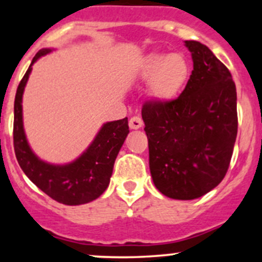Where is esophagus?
<instances>
[{
	"label": "esophagus",
	"mask_w": 262,
	"mask_h": 262,
	"mask_svg": "<svg viewBox=\"0 0 262 262\" xmlns=\"http://www.w3.org/2000/svg\"><path fill=\"white\" fill-rule=\"evenodd\" d=\"M142 125H143V120H142L139 116H132V118L129 119V126H130L132 129H139Z\"/></svg>",
	"instance_id": "obj_1"
}]
</instances>
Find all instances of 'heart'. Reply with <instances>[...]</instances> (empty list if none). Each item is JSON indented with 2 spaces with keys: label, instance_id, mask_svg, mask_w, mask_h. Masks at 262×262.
I'll return each mask as SVG.
<instances>
[{
  "label": "heart",
  "instance_id": "heart-1",
  "mask_svg": "<svg viewBox=\"0 0 262 262\" xmlns=\"http://www.w3.org/2000/svg\"><path fill=\"white\" fill-rule=\"evenodd\" d=\"M190 72L189 60L180 53L149 54L141 68L142 78L150 80V95L160 101L178 96L189 80Z\"/></svg>",
  "mask_w": 262,
  "mask_h": 262
}]
</instances>
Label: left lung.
I'll return each instance as SVG.
<instances>
[{
    "label": "left lung",
    "mask_w": 262,
    "mask_h": 262,
    "mask_svg": "<svg viewBox=\"0 0 262 262\" xmlns=\"http://www.w3.org/2000/svg\"><path fill=\"white\" fill-rule=\"evenodd\" d=\"M192 70L180 96L142 106L156 187L172 199L192 200L226 176L238 128L236 84L228 68L199 41H185Z\"/></svg>",
    "instance_id": "obj_1"
}]
</instances>
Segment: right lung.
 I'll use <instances>...</instances> for the list:
<instances>
[{"label": "right lung", "instance_id": "obj_1", "mask_svg": "<svg viewBox=\"0 0 262 262\" xmlns=\"http://www.w3.org/2000/svg\"><path fill=\"white\" fill-rule=\"evenodd\" d=\"M49 52L41 49L34 57L18 83L14 105L15 155L25 175L55 202L66 205L86 204L97 199L109 186L115 158L129 133L128 118L104 124L89 149L70 165L53 166L39 160L31 152L24 133L21 99L31 66Z\"/></svg>", "mask_w": 262, "mask_h": 262}]
</instances>
